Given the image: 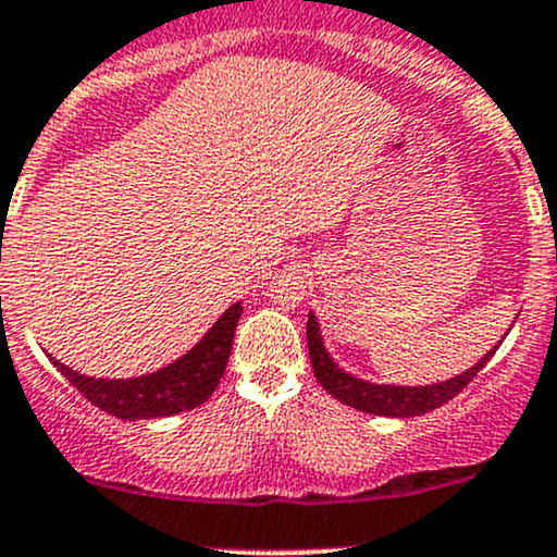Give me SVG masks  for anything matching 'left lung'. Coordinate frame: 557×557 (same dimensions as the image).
Masks as SVG:
<instances>
[{"label":"left lung","mask_w":557,"mask_h":557,"mask_svg":"<svg viewBox=\"0 0 557 557\" xmlns=\"http://www.w3.org/2000/svg\"><path fill=\"white\" fill-rule=\"evenodd\" d=\"M307 341H309V359L311 368H314L317 381L327 391L330 396H335L344 405L359 409V412L381 414V418H414V414H425L431 409L447 405L449 399H455L462 388L479 375L481 368L494 357L497 346L492 351H486L473 368H468L462 375L449 377V381L431 383V386H383V383H370L362 377H354L351 372H344L338 364L333 362V357L327 354L325 344H322L320 325H317L314 311H309L307 322Z\"/></svg>","instance_id":"8db88e82"}]
</instances>
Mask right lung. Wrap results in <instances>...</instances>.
Segmentation results:
<instances>
[{
    "label": "right lung",
    "instance_id": "right-lung-1",
    "mask_svg": "<svg viewBox=\"0 0 557 557\" xmlns=\"http://www.w3.org/2000/svg\"><path fill=\"white\" fill-rule=\"evenodd\" d=\"M240 314L243 301L232 304L185 357L166 364V368L148 372V375L108 381V377L82 375V372L65 368L58 359H52V364L63 372L71 386L82 391L84 399H89L91 405L113 414V418H169V414L206 405V399L216 391L224 370H227L232 338H235Z\"/></svg>",
    "mask_w": 557,
    "mask_h": 557
}]
</instances>
